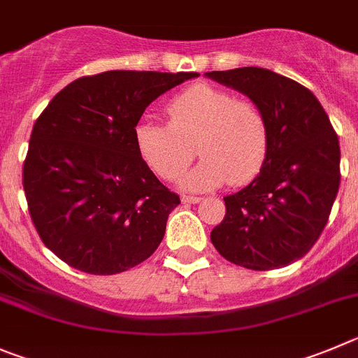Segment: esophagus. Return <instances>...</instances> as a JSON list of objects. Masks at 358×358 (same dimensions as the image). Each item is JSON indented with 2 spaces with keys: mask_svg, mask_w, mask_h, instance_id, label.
Masks as SVG:
<instances>
[{
  "mask_svg": "<svg viewBox=\"0 0 358 358\" xmlns=\"http://www.w3.org/2000/svg\"><path fill=\"white\" fill-rule=\"evenodd\" d=\"M181 201L185 202V204H196V202L202 201V196H196V195H182Z\"/></svg>",
  "mask_w": 358,
  "mask_h": 358,
  "instance_id": "34e87169",
  "label": "esophagus"
}]
</instances>
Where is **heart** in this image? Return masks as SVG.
Here are the masks:
<instances>
[{
    "mask_svg": "<svg viewBox=\"0 0 358 358\" xmlns=\"http://www.w3.org/2000/svg\"><path fill=\"white\" fill-rule=\"evenodd\" d=\"M166 113L170 124L140 120L134 127L140 156L162 179H176L195 152L202 159L181 179L186 189L216 188L227 181L248 185L266 165L271 131L257 104L222 88L195 85L173 97Z\"/></svg>",
    "mask_w": 358,
    "mask_h": 358,
    "instance_id": "b5f03b06",
    "label": "heart"
}]
</instances>
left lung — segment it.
I'll use <instances>...</instances> for the list:
<instances>
[{
    "label": "left lung",
    "mask_w": 358,
    "mask_h": 358,
    "mask_svg": "<svg viewBox=\"0 0 358 358\" xmlns=\"http://www.w3.org/2000/svg\"><path fill=\"white\" fill-rule=\"evenodd\" d=\"M241 92L266 115L270 156L257 177L224 196L225 218L211 231L220 255L248 270H275L313 248L339 189V140L313 92L261 67L206 72Z\"/></svg>",
    "instance_id": "left-lung-1"
}]
</instances>
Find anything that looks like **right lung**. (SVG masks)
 I'll return each mask as SVG.
<instances>
[{"label": "right lung", "mask_w": 358, "mask_h": 358, "mask_svg": "<svg viewBox=\"0 0 358 358\" xmlns=\"http://www.w3.org/2000/svg\"><path fill=\"white\" fill-rule=\"evenodd\" d=\"M196 72L108 71L72 81L35 122L22 166L34 225L69 266L113 275L154 254L179 196L134 142L145 108Z\"/></svg>", "instance_id": "obj_1"}]
</instances>
